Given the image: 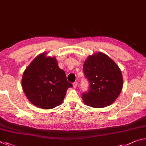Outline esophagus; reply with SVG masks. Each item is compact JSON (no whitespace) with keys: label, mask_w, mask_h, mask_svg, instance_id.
<instances>
[{"label":"esophagus","mask_w":146,"mask_h":146,"mask_svg":"<svg viewBox=\"0 0 146 146\" xmlns=\"http://www.w3.org/2000/svg\"><path fill=\"white\" fill-rule=\"evenodd\" d=\"M77 86H78V82H75L74 83H73V86L74 88L77 87Z\"/></svg>","instance_id":"1"}]
</instances>
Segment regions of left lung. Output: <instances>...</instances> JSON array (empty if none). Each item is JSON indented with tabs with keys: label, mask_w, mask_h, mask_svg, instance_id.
<instances>
[{
	"label": "left lung",
	"mask_w": 146,
	"mask_h": 146,
	"mask_svg": "<svg viewBox=\"0 0 146 146\" xmlns=\"http://www.w3.org/2000/svg\"><path fill=\"white\" fill-rule=\"evenodd\" d=\"M83 70L90 82V90L82 94L84 103L102 108L114 102L123 86L122 75L117 64L107 55L97 52L88 56Z\"/></svg>",
	"instance_id": "8db88e82"
}]
</instances>
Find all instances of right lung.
<instances>
[{"instance_id": "right-lung-1", "label": "right lung", "mask_w": 146, "mask_h": 146, "mask_svg": "<svg viewBox=\"0 0 146 146\" xmlns=\"http://www.w3.org/2000/svg\"><path fill=\"white\" fill-rule=\"evenodd\" d=\"M24 93L33 105L44 110L60 106L69 88L64 71L59 68L55 56L47 53L38 55L24 71L22 78Z\"/></svg>"}]
</instances>
